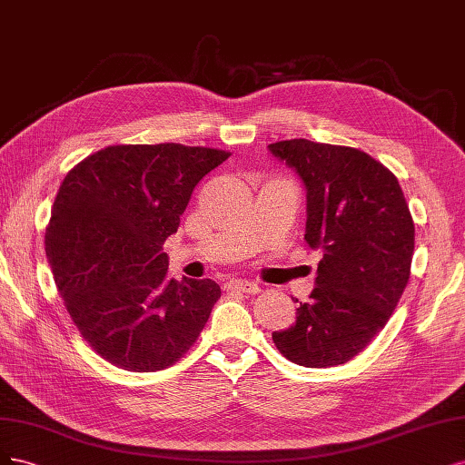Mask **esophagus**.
I'll list each match as a JSON object with an SVG mask.
<instances>
[{"label": "esophagus", "instance_id": "1", "mask_svg": "<svg viewBox=\"0 0 465 465\" xmlns=\"http://www.w3.org/2000/svg\"><path fill=\"white\" fill-rule=\"evenodd\" d=\"M226 288L232 292H242V293H251V295H257L261 292L259 283L251 282V280H230L226 283Z\"/></svg>", "mask_w": 465, "mask_h": 465}]
</instances>
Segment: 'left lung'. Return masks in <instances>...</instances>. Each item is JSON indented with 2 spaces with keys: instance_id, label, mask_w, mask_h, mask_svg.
Returning a JSON list of instances; mask_svg holds the SVG:
<instances>
[{
  "instance_id": "8db88e82",
  "label": "left lung",
  "mask_w": 465,
  "mask_h": 465,
  "mask_svg": "<svg viewBox=\"0 0 465 465\" xmlns=\"http://www.w3.org/2000/svg\"><path fill=\"white\" fill-rule=\"evenodd\" d=\"M268 151L302 179L305 242L322 251L311 299L272 340L297 365L336 367L369 346L406 290L415 247L410 208L396 175L357 148L293 139Z\"/></svg>"
}]
</instances>
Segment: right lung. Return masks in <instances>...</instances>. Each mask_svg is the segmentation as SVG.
Here are the masks:
<instances>
[{"label":"right lung","mask_w":465,"mask_h":465,"mask_svg":"<svg viewBox=\"0 0 465 465\" xmlns=\"http://www.w3.org/2000/svg\"><path fill=\"white\" fill-rule=\"evenodd\" d=\"M228 156L175 143L117 144L65 175L46 228L48 262L81 336L112 365L166 369L211 317L218 283L168 278L162 245L194 185Z\"/></svg>","instance_id":"obj_1"}]
</instances>
